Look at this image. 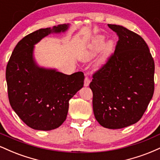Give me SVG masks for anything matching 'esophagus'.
Instances as JSON below:
<instances>
[{"label":"esophagus","instance_id":"34e87169","mask_svg":"<svg viewBox=\"0 0 160 160\" xmlns=\"http://www.w3.org/2000/svg\"><path fill=\"white\" fill-rule=\"evenodd\" d=\"M90 83V79H89L88 77H86L85 79H84V86H88Z\"/></svg>","mask_w":160,"mask_h":160}]
</instances>
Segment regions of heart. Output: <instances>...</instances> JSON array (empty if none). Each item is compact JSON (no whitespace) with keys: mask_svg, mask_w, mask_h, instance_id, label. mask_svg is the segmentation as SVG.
Masks as SVG:
<instances>
[{"mask_svg":"<svg viewBox=\"0 0 160 160\" xmlns=\"http://www.w3.org/2000/svg\"><path fill=\"white\" fill-rule=\"evenodd\" d=\"M104 36H98L93 40V41L92 42V43L89 45V48L84 53L83 59L85 60H89L92 58L93 56H95L97 54V52H98L104 47L103 48V52H102V58H101L99 63L102 64L105 61V59L107 58L108 55L111 52L112 47H113V42L112 41H108L105 45L104 46Z\"/></svg>","mask_w":160,"mask_h":160,"instance_id":"1","label":"heart"}]
</instances>
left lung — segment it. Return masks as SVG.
I'll list each match as a JSON object with an SVG mask.
<instances>
[{"instance_id": "left-lung-1", "label": "left lung", "mask_w": 160, "mask_h": 160, "mask_svg": "<svg viewBox=\"0 0 160 160\" xmlns=\"http://www.w3.org/2000/svg\"><path fill=\"white\" fill-rule=\"evenodd\" d=\"M117 33L115 50L92 74L93 112L103 127L117 129L140 120L154 92V61L144 40L126 28Z\"/></svg>"}]
</instances>
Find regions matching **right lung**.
<instances>
[{
	"mask_svg": "<svg viewBox=\"0 0 160 160\" xmlns=\"http://www.w3.org/2000/svg\"><path fill=\"white\" fill-rule=\"evenodd\" d=\"M68 25L41 28L23 38L12 51L7 65L10 104L29 127L55 129L65 122L69 100L83 86L82 71L71 75L39 68L33 58L34 45L52 32H64Z\"/></svg>",
	"mask_w": 160,
	"mask_h": 160,
	"instance_id": "1",
	"label": "right lung"
}]
</instances>
